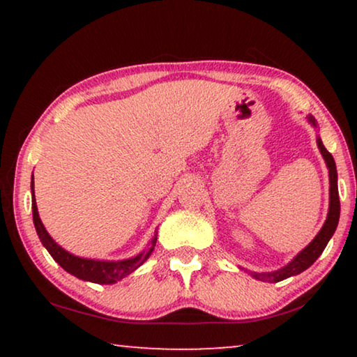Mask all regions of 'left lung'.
<instances>
[{
    "instance_id": "left-lung-1",
    "label": "left lung",
    "mask_w": 357,
    "mask_h": 357,
    "mask_svg": "<svg viewBox=\"0 0 357 357\" xmlns=\"http://www.w3.org/2000/svg\"><path fill=\"white\" fill-rule=\"evenodd\" d=\"M310 123L315 126V118L309 116ZM318 148L321 151V154L326 160V165L329 168V184H331V198H329V213H328V219H326L324 225L321 228V231L317 234V238L312 241V243L302 250L298 257H296L291 263L285 268H282L280 271H275V273H269V274H257L252 273V277L261 280V282H280L283 279H288V277L301 274L302 271H305L307 268L317 261V258L321 255L323 250L328 245L329 239L334 234L337 223H338V217H340V200H338V189H337V170H335V162L334 157L329 153L328 149L324 148V144L321 142V138H318Z\"/></svg>"
}]
</instances>
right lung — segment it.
<instances>
[{
  "mask_svg": "<svg viewBox=\"0 0 357 357\" xmlns=\"http://www.w3.org/2000/svg\"><path fill=\"white\" fill-rule=\"evenodd\" d=\"M31 192H33V220L36 231H38V236L40 243L44 244L48 253L53 257V259L61 266L63 269L68 271L69 274L78 277L82 280H88L93 283H100V285H107V283H114L121 279H124L126 275L142 266L146 261L151 252L154 250L155 241H157V233L154 234L153 241H151V249L144 253L130 259H123V261H99V259H88V258H78L74 257L72 253L66 252L63 247H59L55 241L50 238V234L47 233V229L42 225L39 219L38 206H36V198H34V181H31Z\"/></svg>",
  "mask_w": 357,
  "mask_h": 357,
  "instance_id": "1",
  "label": "right lung"
}]
</instances>
